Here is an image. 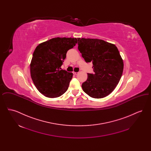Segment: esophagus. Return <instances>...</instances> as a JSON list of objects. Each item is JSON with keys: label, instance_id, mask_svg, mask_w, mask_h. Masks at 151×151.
Returning <instances> with one entry per match:
<instances>
[{"label": "esophagus", "instance_id": "1", "mask_svg": "<svg viewBox=\"0 0 151 151\" xmlns=\"http://www.w3.org/2000/svg\"><path fill=\"white\" fill-rule=\"evenodd\" d=\"M78 73V72H73V74L74 75H76Z\"/></svg>", "mask_w": 151, "mask_h": 151}]
</instances>
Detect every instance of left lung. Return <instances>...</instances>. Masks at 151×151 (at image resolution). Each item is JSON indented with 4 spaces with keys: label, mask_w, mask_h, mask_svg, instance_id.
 <instances>
[{
    "label": "left lung",
    "mask_w": 151,
    "mask_h": 151,
    "mask_svg": "<svg viewBox=\"0 0 151 151\" xmlns=\"http://www.w3.org/2000/svg\"><path fill=\"white\" fill-rule=\"evenodd\" d=\"M78 49L86 63L92 62L93 73H88L82 84L85 93L94 99L104 98L118 85L123 71V62L115 45L102 40L78 38Z\"/></svg>",
    "instance_id": "left-lung-1"
}]
</instances>
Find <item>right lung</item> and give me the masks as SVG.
Listing matches in <instances>:
<instances>
[{
    "label": "right lung",
    "instance_id": "right-lung-1",
    "mask_svg": "<svg viewBox=\"0 0 151 151\" xmlns=\"http://www.w3.org/2000/svg\"><path fill=\"white\" fill-rule=\"evenodd\" d=\"M76 38H54L36 47L30 63V75L38 91L45 96L56 98L68 89L73 73L60 67Z\"/></svg>",
    "mask_w": 151,
    "mask_h": 151
}]
</instances>
